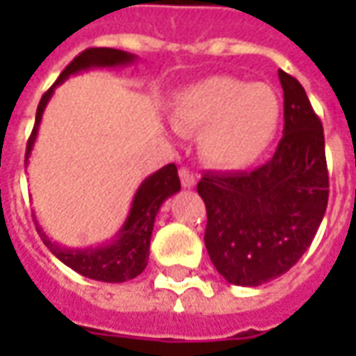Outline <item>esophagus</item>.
<instances>
[{
  "instance_id": "obj_1",
  "label": "esophagus",
  "mask_w": 356,
  "mask_h": 356,
  "mask_svg": "<svg viewBox=\"0 0 356 356\" xmlns=\"http://www.w3.org/2000/svg\"><path fill=\"white\" fill-rule=\"evenodd\" d=\"M179 177H181V183H183L185 188H193V186L196 185V177L193 175V171L186 170V168H181V170H179Z\"/></svg>"
}]
</instances>
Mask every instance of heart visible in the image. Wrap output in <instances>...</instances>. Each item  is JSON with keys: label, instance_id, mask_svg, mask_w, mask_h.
Listing matches in <instances>:
<instances>
[{"label": "heart", "instance_id": "1", "mask_svg": "<svg viewBox=\"0 0 356 356\" xmlns=\"http://www.w3.org/2000/svg\"><path fill=\"white\" fill-rule=\"evenodd\" d=\"M280 101L265 83H246L231 76H211L175 97L171 125L196 133L204 162L221 171L254 165L275 140Z\"/></svg>", "mask_w": 356, "mask_h": 356}]
</instances>
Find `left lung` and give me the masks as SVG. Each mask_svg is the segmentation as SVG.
I'll list each match as a JSON object with an SVG mask.
<instances>
[{
	"instance_id": "8db88e82",
	"label": "left lung",
	"mask_w": 356,
	"mask_h": 356,
	"mask_svg": "<svg viewBox=\"0 0 356 356\" xmlns=\"http://www.w3.org/2000/svg\"><path fill=\"white\" fill-rule=\"evenodd\" d=\"M284 135L257 170L206 173L198 194L208 209L206 250L227 282L261 286L288 273L311 246L328 206L324 131L305 89L278 70Z\"/></svg>"
}]
</instances>
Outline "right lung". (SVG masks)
<instances>
[{
    "instance_id": "right-lung-1",
    "label": "right lung",
    "mask_w": 356,
    "mask_h": 356,
    "mask_svg": "<svg viewBox=\"0 0 356 356\" xmlns=\"http://www.w3.org/2000/svg\"><path fill=\"white\" fill-rule=\"evenodd\" d=\"M135 60H137V55L127 53V51L110 49V47L86 49L74 58L72 63L63 70V74L58 76V80L53 83V88L43 95L42 101L38 104L34 131L28 139L26 163L32 150H34V143L38 139V131H40V124H42L45 106L51 101L57 86L65 83L74 74L93 70V68L127 66L133 65ZM179 191H181V181H179L175 163H168V165H163L162 170L148 175L139 185L135 196H133L129 213L125 217L124 225L120 227V231L112 238L102 242V244H97V246H63V244L51 240L45 234V231L38 225L34 217L35 229L40 232L43 244L49 248L51 254L65 263L66 267H70L76 273H80L81 276H86V278H93V280H101V282H125V280H131L135 276H139L147 267L156 216H158L163 202L171 198L173 194H177Z\"/></svg>"
}]
</instances>
